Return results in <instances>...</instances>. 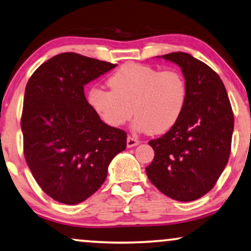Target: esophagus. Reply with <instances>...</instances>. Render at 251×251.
Returning <instances> with one entry per match:
<instances>
[{"label": "esophagus", "instance_id": "obj_1", "mask_svg": "<svg viewBox=\"0 0 251 251\" xmlns=\"http://www.w3.org/2000/svg\"><path fill=\"white\" fill-rule=\"evenodd\" d=\"M138 144H139V141L137 138L131 137V136H128V138H126V146H128V148H133V146H136Z\"/></svg>", "mask_w": 251, "mask_h": 251}]
</instances>
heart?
Instances as JSON below:
<instances>
[{"mask_svg":"<svg viewBox=\"0 0 251 251\" xmlns=\"http://www.w3.org/2000/svg\"><path fill=\"white\" fill-rule=\"evenodd\" d=\"M110 90L93 86L87 101L102 121L121 126L132 116L142 131L159 135L173 128L187 102L188 89L180 71L126 63L107 79Z\"/></svg>","mask_w":251,"mask_h":251,"instance_id":"b5f03b06","label":"heart"}]
</instances>
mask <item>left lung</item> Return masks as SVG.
<instances>
[{
	"label": "left lung",
	"mask_w": 251,
	"mask_h": 251,
	"mask_svg": "<svg viewBox=\"0 0 251 251\" xmlns=\"http://www.w3.org/2000/svg\"><path fill=\"white\" fill-rule=\"evenodd\" d=\"M162 57L181 67L188 96L176 125L149 142L154 158L146 174L166 196L196 201L212 189L228 162L234 114L223 80L207 64L182 51Z\"/></svg>",
	"instance_id": "obj_1"
}]
</instances>
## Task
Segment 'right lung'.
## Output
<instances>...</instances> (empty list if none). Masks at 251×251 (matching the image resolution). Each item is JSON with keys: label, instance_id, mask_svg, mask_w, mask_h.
<instances>
[{"label": "right lung", "instance_id": "1", "mask_svg": "<svg viewBox=\"0 0 251 251\" xmlns=\"http://www.w3.org/2000/svg\"><path fill=\"white\" fill-rule=\"evenodd\" d=\"M115 67L62 53L42 63L26 84L24 157L54 201L74 205L89 198L105 182L112 159L126 148V132L103 123L84 94L85 84Z\"/></svg>", "mask_w": 251, "mask_h": 251}]
</instances>
